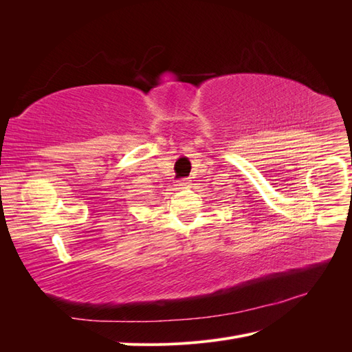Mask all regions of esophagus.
<instances>
[{
    "label": "esophagus",
    "mask_w": 352,
    "mask_h": 352,
    "mask_svg": "<svg viewBox=\"0 0 352 352\" xmlns=\"http://www.w3.org/2000/svg\"><path fill=\"white\" fill-rule=\"evenodd\" d=\"M190 185V182L188 179H184V180H179L177 182V189H186L188 186Z\"/></svg>",
    "instance_id": "obj_1"
}]
</instances>
